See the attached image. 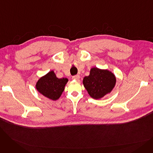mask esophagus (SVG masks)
<instances>
[{
    "mask_svg": "<svg viewBox=\"0 0 153 153\" xmlns=\"http://www.w3.org/2000/svg\"><path fill=\"white\" fill-rule=\"evenodd\" d=\"M72 79L74 80H76V81H79V80L80 79V76L79 75H76V76H74L72 77Z\"/></svg>",
    "mask_w": 153,
    "mask_h": 153,
    "instance_id": "esophagus-1",
    "label": "esophagus"
}]
</instances>
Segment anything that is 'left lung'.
I'll return each instance as SVG.
<instances>
[{"mask_svg":"<svg viewBox=\"0 0 153 153\" xmlns=\"http://www.w3.org/2000/svg\"><path fill=\"white\" fill-rule=\"evenodd\" d=\"M116 84V77L107 69L93 68L90 74L84 77L83 84L88 94L94 99H100L113 90Z\"/></svg>","mask_w":153,"mask_h":153,"instance_id":"obj_1","label":"left lung"}]
</instances>
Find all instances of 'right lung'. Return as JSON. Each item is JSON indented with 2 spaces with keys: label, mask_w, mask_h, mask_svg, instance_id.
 I'll list each match as a JSON object with an SVG mask.
<instances>
[{
  "label": "right lung",
  "mask_w": 153,
  "mask_h": 153,
  "mask_svg": "<svg viewBox=\"0 0 153 153\" xmlns=\"http://www.w3.org/2000/svg\"><path fill=\"white\" fill-rule=\"evenodd\" d=\"M68 82L67 78L59 79L51 71L38 80L36 89L45 97L56 100L60 97Z\"/></svg>",
  "instance_id": "obj_1"
}]
</instances>
